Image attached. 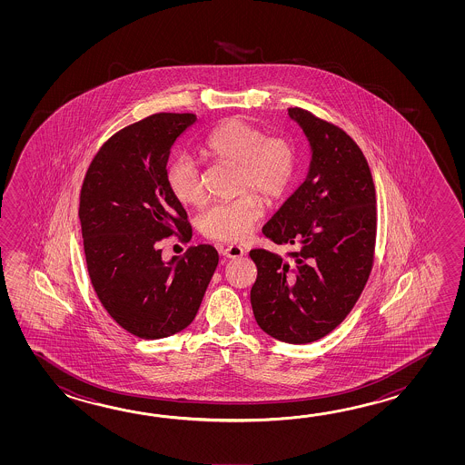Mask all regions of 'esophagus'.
Returning a JSON list of instances; mask_svg holds the SVG:
<instances>
[{"mask_svg":"<svg viewBox=\"0 0 465 465\" xmlns=\"http://www.w3.org/2000/svg\"><path fill=\"white\" fill-rule=\"evenodd\" d=\"M221 254L224 257H229V259H236V257H241L244 254V249L241 246H224L221 247Z\"/></svg>","mask_w":465,"mask_h":465,"instance_id":"esophagus-1","label":"esophagus"}]
</instances>
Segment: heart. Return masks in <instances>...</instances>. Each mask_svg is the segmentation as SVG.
<instances>
[{"mask_svg":"<svg viewBox=\"0 0 465 465\" xmlns=\"http://www.w3.org/2000/svg\"><path fill=\"white\" fill-rule=\"evenodd\" d=\"M204 153L221 163L237 168L236 191H256L266 201L286 193L296 174V151L284 138L271 136L241 119H229L209 134ZM171 194L181 204L199 206L204 201L198 163L188 154H179L166 169ZM262 216V204L256 194L219 203L199 216V229L204 236L226 242L246 239Z\"/></svg>","mask_w":465,"mask_h":465,"instance_id":"b5f03b06","label":"heart"}]
</instances>
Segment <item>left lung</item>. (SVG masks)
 I'll return each instance as SVG.
<instances>
[{"mask_svg":"<svg viewBox=\"0 0 465 465\" xmlns=\"http://www.w3.org/2000/svg\"><path fill=\"white\" fill-rule=\"evenodd\" d=\"M311 148L306 179L262 228L289 257L249 252L257 267L251 306L257 326L277 341L309 344L351 312L372 269L376 188L362 151L334 124L287 109Z\"/></svg>","mask_w":465,"mask_h":465,"instance_id":"1","label":"left lung"}]
</instances>
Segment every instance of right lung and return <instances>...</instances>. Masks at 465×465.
Here are the masks:
<instances>
[{
  "mask_svg": "<svg viewBox=\"0 0 465 465\" xmlns=\"http://www.w3.org/2000/svg\"><path fill=\"white\" fill-rule=\"evenodd\" d=\"M194 114L159 113L121 129L89 166L79 221L89 277L119 326L141 339L173 336L194 321L218 251L191 246L164 261L159 241L193 236L188 214L166 181L171 148Z\"/></svg>",
  "mask_w": 465,
  "mask_h": 465,
  "instance_id": "1",
  "label": "right lung"
}]
</instances>
